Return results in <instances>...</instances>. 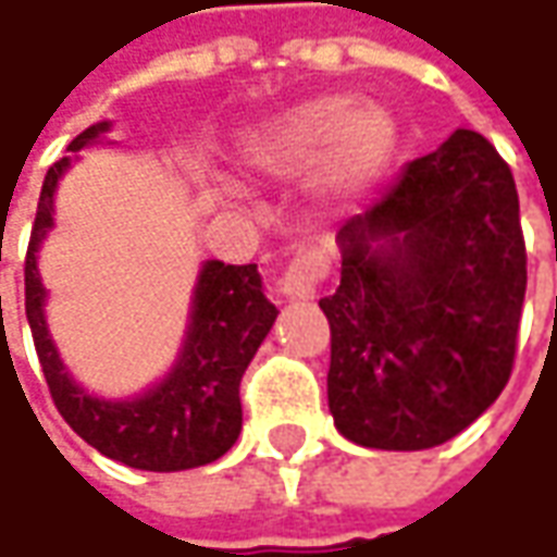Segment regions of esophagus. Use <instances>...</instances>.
Segmentation results:
<instances>
[{
  "label": "esophagus",
  "instance_id": "obj_1",
  "mask_svg": "<svg viewBox=\"0 0 557 557\" xmlns=\"http://www.w3.org/2000/svg\"><path fill=\"white\" fill-rule=\"evenodd\" d=\"M330 271V261L323 252L308 249V252H298L296 259L289 261L286 274L280 277V296L283 298H314L320 280L326 277Z\"/></svg>",
  "mask_w": 557,
  "mask_h": 557
}]
</instances>
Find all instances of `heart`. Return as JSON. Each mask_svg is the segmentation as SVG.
I'll list each match as a JSON object with an SVG mask.
<instances>
[{"label": "heart", "mask_w": 557, "mask_h": 557, "mask_svg": "<svg viewBox=\"0 0 557 557\" xmlns=\"http://www.w3.org/2000/svg\"><path fill=\"white\" fill-rule=\"evenodd\" d=\"M397 147L400 132L382 104L317 95L252 125L240 138V160L271 178L311 172L323 200L355 206L370 200L392 175Z\"/></svg>", "instance_id": "1"}]
</instances>
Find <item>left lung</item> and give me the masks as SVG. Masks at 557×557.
<instances>
[{
    "label": "left lung",
    "mask_w": 557,
    "mask_h": 557,
    "mask_svg": "<svg viewBox=\"0 0 557 557\" xmlns=\"http://www.w3.org/2000/svg\"><path fill=\"white\" fill-rule=\"evenodd\" d=\"M336 243L342 280L320 308L338 434L429 450L466 432L506 388L528 289L518 190L496 147L456 128Z\"/></svg>",
    "instance_id": "8db88e82"
}]
</instances>
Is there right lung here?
Listing matches in <instances>:
<instances>
[{
  "instance_id": "add662e5",
  "label": "right lung",
  "mask_w": 557,
  "mask_h": 557,
  "mask_svg": "<svg viewBox=\"0 0 557 557\" xmlns=\"http://www.w3.org/2000/svg\"><path fill=\"white\" fill-rule=\"evenodd\" d=\"M110 120L88 125L51 165L29 234L24 289L27 323L54 407L67 425L107 459L128 469L184 471L215 462L237 444L243 429L240 379L271 333L277 308L264 296L256 264L202 261L175 363L150 388L132 397H101L83 388L49 333V289L39 274V249L54 227V194L79 150L104 145Z\"/></svg>"
}]
</instances>
